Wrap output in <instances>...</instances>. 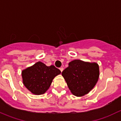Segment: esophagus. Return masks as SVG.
Returning <instances> with one entry per match:
<instances>
[{
	"label": "esophagus",
	"mask_w": 121,
	"mask_h": 121,
	"mask_svg": "<svg viewBox=\"0 0 121 121\" xmlns=\"http://www.w3.org/2000/svg\"><path fill=\"white\" fill-rule=\"evenodd\" d=\"M59 70H60L61 72H62V71L63 70V68H59Z\"/></svg>",
	"instance_id": "esophagus-1"
}]
</instances>
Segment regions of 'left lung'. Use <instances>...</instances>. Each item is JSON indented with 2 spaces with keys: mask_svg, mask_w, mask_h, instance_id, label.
I'll return each instance as SVG.
<instances>
[{
  "mask_svg": "<svg viewBox=\"0 0 121 121\" xmlns=\"http://www.w3.org/2000/svg\"><path fill=\"white\" fill-rule=\"evenodd\" d=\"M99 74L97 63L78 59L69 62V66L62 72L71 93L78 97L88 94L94 88Z\"/></svg>",
  "mask_w": 121,
  "mask_h": 121,
  "instance_id": "1",
  "label": "left lung"
}]
</instances>
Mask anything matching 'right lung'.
I'll use <instances>...</instances> for the list:
<instances>
[{
	"mask_svg": "<svg viewBox=\"0 0 121 121\" xmlns=\"http://www.w3.org/2000/svg\"><path fill=\"white\" fill-rule=\"evenodd\" d=\"M59 69L53 65L47 66L38 62L22 71L24 85L35 95L43 94L48 90L55 76L60 74Z\"/></svg>",
	"mask_w": 121,
	"mask_h": 121,
	"instance_id": "add662e5",
	"label": "right lung"
}]
</instances>
